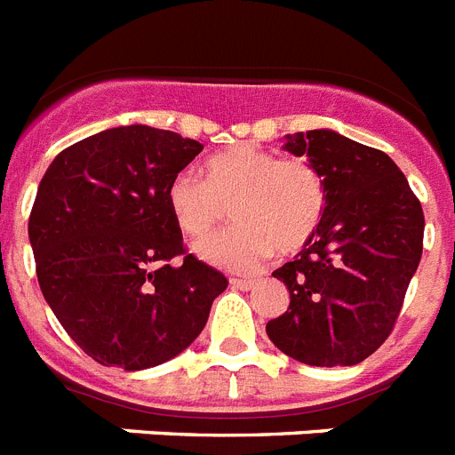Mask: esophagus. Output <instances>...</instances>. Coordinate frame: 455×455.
Segmentation results:
<instances>
[{"mask_svg":"<svg viewBox=\"0 0 455 455\" xmlns=\"http://www.w3.org/2000/svg\"><path fill=\"white\" fill-rule=\"evenodd\" d=\"M231 286L243 289V291H250V289L257 286V280H251V277H234V280H231Z\"/></svg>","mask_w":455,"mask_h":455,"instance_id":"1","label":"esophagus"}]
</instances>
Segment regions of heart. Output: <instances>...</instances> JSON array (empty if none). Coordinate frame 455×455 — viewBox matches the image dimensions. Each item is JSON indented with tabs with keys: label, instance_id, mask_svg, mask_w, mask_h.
Masks as SVG:
<instances>
[{
	"label": "heart",
	"instance_id": "obj_1",
	"mask_svg": "<svg viewBox=\"0 0 455 455\" xmlns=\"http://www.w3.org/2000/svg\"><path fill=\"white\" fill-rule=\"evenodd\" d=\"M204 178L175 175L169 208L189 238H204L224 220L231 204L235 224L196 243L204 261L228 270L259 268L275 250H303L326 210L322 175L303 159H280L254 145H234L208 156Z\"/></svg>",
	"mask_w": 455,
	"mask_h": 455
}]
</instances>
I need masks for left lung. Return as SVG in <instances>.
Masks as SVG:
<instances>
[{"label":"left lung","mask_w":455,"mask_h":455,"mask_svg":"<svg viewBox=\"0 0 455 455\" xmlns=\"http://www.w3.org/2000/svg\"><path fill=\"white\" fill-rule=\"evenodd\" d=\"M326 189L316 234L273 273L289 310L266 323L273 345L300 363L356 365L391 335L423 251V210L387 152L331 129L284 136Z\"/></svg>","instance_id":"obj_1"}]
</instances>
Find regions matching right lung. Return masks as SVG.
I'll list each match as a JSON object with an SVG mask.
<instances>
[{
  "label": "right lung",
  "instance_id": "1",
  "mask_svg": "<svg viewBox=\"0 0 455 455\" xmlns=\"http://www.w3.org/2000/svg\"><path fill=\"white\" fill-rule=\"evenodd\" d=\"M201 150L180 133L129 124L74 143L41 178L29 215L39 286L97 363H166L198 338L227 289L220 270L185 254L166 198Z\"/></svg>",
  "mask_w": 455,
  "mask_h": 455
}]
</instances>
